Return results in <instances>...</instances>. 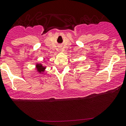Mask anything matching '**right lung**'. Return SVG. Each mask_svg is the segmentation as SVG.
Instances as JSON below:
<instances>
[{"mask_svg":"<svg viewBox=\"0 0 126 126\" xmlns=\"http://www.w3.org/2000/svg\"><path fill=\"white\" fill-rule=\"evenodd\" d=\"M36 67H37L38 71V72H40V73H41L42 71H44V68H45V67H43V66L41 64H37V65H36ZM43 68V69H42Z\"/></svg>","mask_w":126,"mask_h":126,"instance_id":"right-lung-1","label":"right lung"}]
</instances>
